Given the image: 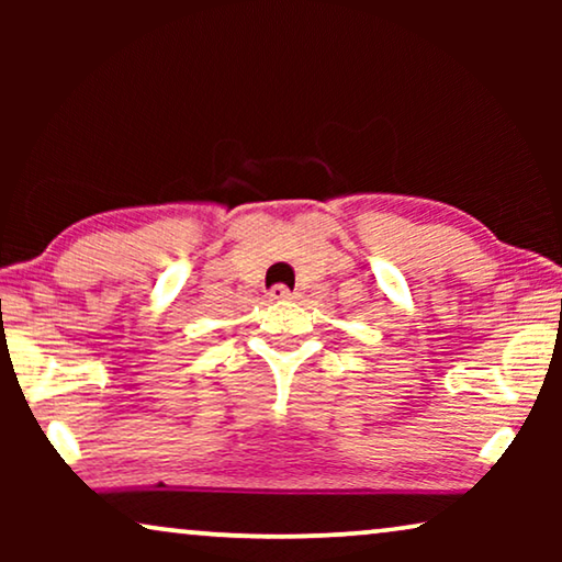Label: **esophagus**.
Wrapping results in <instances>:
<instances>
[{"label":"esophagus","mask_w":562,"mask_h":562,"mask_svg":"<svg viewBox=\"0 0 562 562\" xmlns=\"http://www.w3.org/2000/svg\"><path fill=\"white\" fill-rule=\"evenodd\" d=\"M268 299H271V302H289V299H294V294H291L286 286H281V283H276V286L268 291Z\"/></svg>","instance_id":"1"}]
</instances>
